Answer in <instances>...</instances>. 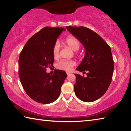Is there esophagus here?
Returning a JSON list of instances; mask_svg holds the SVG:
<instances>
[{
	"mask_svg": "<svg viewBox=\"0 0 131 131\" xmlns=\"http://www.w3.org/2000/svg\"><path fill=\"white\" fill-rule=\"evenodd\" d=\"M70 73H70V72H66V74H67V75H68V76H69V75H70Z\"/></svg>",
	"mask_w": 131,
	"mask_h": 131,
	"instance_id": "esophagus-1",
	"label": "esophagus"
}]
</instances>
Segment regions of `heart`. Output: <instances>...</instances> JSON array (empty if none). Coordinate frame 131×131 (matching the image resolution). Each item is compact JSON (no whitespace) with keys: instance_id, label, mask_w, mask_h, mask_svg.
<instances>
[{"instance_id":"heart-1","label":"heart","mask_w":131,"mask_h":131,"mask_svg":"<svg viewBox=\"0 0 131 131\" xmlns=\"http://www.w3.org/2000/svg\"><path fill=\"white\" fill-rule=\"evenodd\" d=\"M65 44L66 46H67L69 48H70L74 51L79 50L80 47V41L73 36H69L66 38L65 40ZM59 51H60V48H59V44L56 43L54 46L52 50L53 56L55 58H57L59 57ZM75 64L76 63L73 60H62L58 63L57 67L61 70L69 71L72 69Z\"/></svg>"}]
</instances>
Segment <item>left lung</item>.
<instances>
[{"instance_id":"left-lung-1","label":"left lung","mask_w":131,"mask_h":131,"mask_svg":"<svg viewBox=\"0 0 131 131\" xmlns=\"http://www.w3.org/2000/svg\"><path fill=\"white\" fill-rule=\"evenodd\" d=\"M67 30L85 48V56L76 70L86 73L76 76L74 90L76 96L91 102L105 94L112 80L114 61L110 46L94 31L84 26H66Z\"/></svg>"}]
</instances>
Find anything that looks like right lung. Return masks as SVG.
<instances>
[{
  "instance_id": "right-lung-1",
  "label": "right lung",
  "mask_w": 131,
  "mask_h": 131,
  "mask_svg": "<svg viewBox=\"0 0 131 131\" xmlns=\"http://www.w3.org/2000/svg\"><path fill=\"white\" fill-rule=\"evenodd\" d=\"M63 28L44 27L30 37L19 54L18 74L26 94L37 102L52 103L59 97L67 77L65 71L55 70L54 74L46 72L53 66L52 50Z\"/></svg>"
}]
</instances>
